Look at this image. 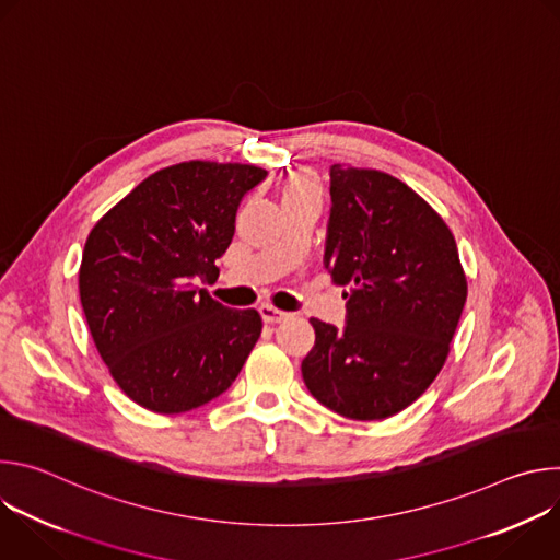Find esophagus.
Returning <instances> with one entry per match:
<instances>
[{
  "instance_id": "34e87169",
  "label": "esophagus",
  "mask_w": 560,
  "mask_h": 560,
  "mask_svg": "<svg viewBox=\"0 0 560 560\" xmlns=\"http://www.w3.org/2000/svg\"><path fill=\"white\" fill-rule=\"evenodd\" d=\"M259 312H261V318H264L266 324H279V322H283V318L290 316L288 312H283V310L270 305V303H264V305L259 307Z\"/></svg>"
}]
</instances>
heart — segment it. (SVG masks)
I'll return each mask as SVG.
<instances>
[{
  "mask_svg": "<svg viewBox=\"0 0 560 560\" xmlns=\"http://www.w3.org/2000/svg\"><path fill=\"white\" fill-rule=\"evenodd\" d=\"M294 192H318L316 182L312 175H294L285 182L283 195H294Z\"/></svg>",
  "mask_w": 560,
  "mask_h": 560,
  "instance_id": "b5f03b06",
  "label": "heart"
}]
</instances>
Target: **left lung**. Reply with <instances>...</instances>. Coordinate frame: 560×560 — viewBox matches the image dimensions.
Segmentation results:
<instances>
[{"mask_svg": "<svg viewBox=\"0 0 560 560\" xmlns=\"http://www.w3.org/2000/svg\"><path fill=\"white\" fill-rule=\"evenodd\" d=\"M324 266L350 285L346 326L310 318L301 361L310 394L332 412L378 421L406 410L441 372L467 299L445 221L404 182L330 166Z\"/></svg>", "mask_w": 560, "mask_h": 560, "instance_id": "left-lung-1", "label": "left lung"}]
</instances>
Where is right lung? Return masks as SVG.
<instances>
[{"label": "right lung", "instance_id": "add662e5", "mask_svg": "<svg viewBox=\"0 0 560 560\" xmlns=\"http://www.w3.org/2000/svg\"><path fill=\"white\" fill-rule=\"evenodd\" d=\"M268 173L184 162L143 179L86 238L79 296L100 357L135 404L159 415L223 394L261 337L257 310L195 285L214 281L242 199Z\"/></svg>", "mask_w": 560, "mask_h": 560}]
</instances>
